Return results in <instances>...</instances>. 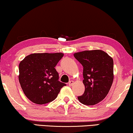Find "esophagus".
I'll list each match as a JSON object with an SVG mask.
<instances>
[{
	"label": "esophagus",
	"mask_w": 133,
	"mask_h": 133,
	"mask_svg": "<svg viewBox=\"0 0 133 133\" xmlns=\"http://www.w3.org/2000/svg\"><path fill=\"white\" fill-rule=\"evenodd\" d=\"M74 81H69V85L72 86L73 84H74Z\"/></svg>",
	"instance_id": "esophagus-1"
}]
</instances>
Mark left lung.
Listing matches in <instances>:
<instances>
[{
	"label": "left lung",
	"mask_w": 133,
	"mask_h": 133,
	"mask_svg": "<svg viewBox=\"0 0 133 133\" xmlns=\"http://www.w3.org/2000/svg\"><path fill=\"white\" fill-rule=\"evenodd\" d=\"M74 57L83 66L85 91L78 99L81 103L94 105L102 101L110 91L114 79L113 59L102 50L76 52Z\"/></svg>",
	"instance_id": "left-lung-1"
}]
</instances>
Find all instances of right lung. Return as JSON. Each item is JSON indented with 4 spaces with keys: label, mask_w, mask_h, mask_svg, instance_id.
<instances>
[{
    "label": "right lung",
    "mask_w": 133,
    "mask_h": 133,
    "mask_svg": "<svg viewBox=\"0 0 133 133\" xmlns=\"http://www.w3.org/2000/svg\"><path fill=\"white\" fill-rule=\"evenodd\" d=\"M61 53H34L20 61L18 80L25 96L42 105L54 101L66 84L58 81L55 67L63 57Z\"/></svg>",
    "instance_id": "1"
}]
</instances>
